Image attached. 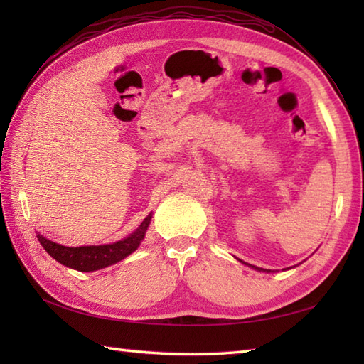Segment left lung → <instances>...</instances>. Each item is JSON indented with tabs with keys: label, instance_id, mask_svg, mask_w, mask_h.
Masks as SVG:
<instances>
[{
	"label": "left lung",
	"instance_id": "1",
	"mask_svg": "<svg viewBox=\"0 0 364 364\" xmlns=\"http://www.w3.org/2000/svg\"><path fill=\"white\" fill-rule=\"evenodd\" d=\"M239 261H241L242 262V264H245V266H249V267H252V269H255V270H258V272H272V270H269V269H262V267H257V266H252V264H247V262H244L242 259H239ZM294 267H296V266H294ZM288 269H291V267H288Z\"/></svg>",
	"mask_w": 364,
	"mask_h": 364
}]
</instances>
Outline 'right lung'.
Segmentation results:
<instances>
[{
    "label": "right lung",
    "mask_w": 364,
    "mask_h": 364,
    "mask_svg": "<svg viewBox=\"0 0 364 364\" xmlns=\"http://www.w3.org/2000/svg\"><path fill=\"white\" fill-rule=\"evenodd\" d=\"M151 218L153 213L146 215L141 225H139L129 236L112 244L65 247L50 241V239L43 237L42 235H37V237L38 242H41L43 249L46 250V253L58 262H60V264L80 270V272H94V270L112 266L115 262L125 259L128 255L136 252L137 247L144 241Z\"/></svg>",
    "instance_id": "obj_1"
}]
</instances>
